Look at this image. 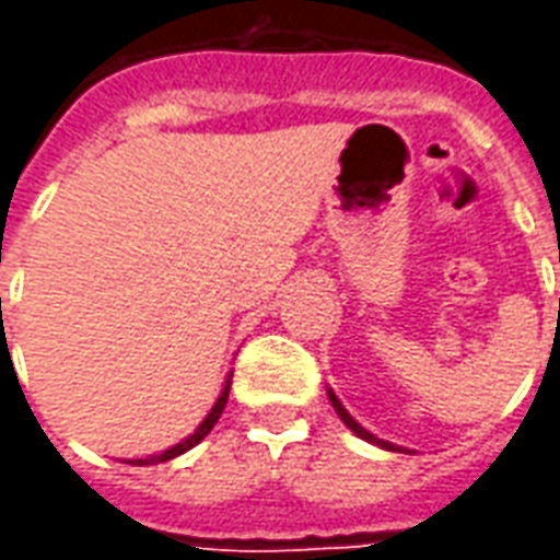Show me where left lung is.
<instances>
[{"label": "left lung", "instance_id": "1", "mask_svg": "<svg viewBox=\"0 0 560 560\" xmlns=\"http://www.w3.org/2000/svg\"><path fill=\"white\" fill-rule=\"evenodd\" d=\"M327 396H329V401H332V408H336V413H339V417H341V422H345V425H348V429H351V432L357 434V438H363V441H369V444H375V446H384V450H399V446H396V444H389V441H381V438H375V434H372V432H365L363 425L353 420L351 413L345 411V405H341L339 396H336L332 389H327Z\"/></svg>", "mask_w": 560, "mask_h": 560}]
</instances>
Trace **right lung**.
<instances>
[{
	"label": "right lung",
	"instance_id": "right-lung-1",
	"mask_svg": "<svg viewBox=\"0 0 560 560\" xmlns=\"http://www.w3.org/2000/svg\"><path fill=\"white\" fill-rule=\"evenodd\" d=\"M231 377L228 375V381H224V387H221V396L215 399V405L209 408V413L203 417V422L197 425L195 432L188 434L185 441H179V444H173L171 450H164V453H155V456H147V458H128V465H159V462H171V458L183 456V453H188L191 446H197L203 438H207L209 432H212V425L219 422L221 411H224V405H228V393H231Z\"/></svg>",
	"mask_w": 560,
	"mask_h": 560
}]
</instances>
